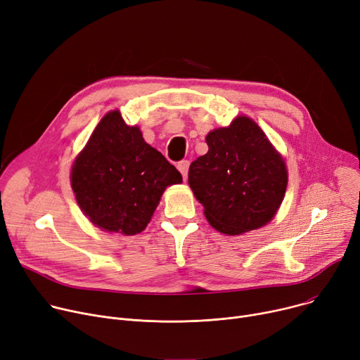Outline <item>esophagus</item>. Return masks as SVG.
<instances>
[{
    "label": "esophagus",
    "instance_id": "esophagus-1",
    "mask_svg": "<svg viewBox=\"0 0 360 360\" xmlns=\"http://www.w3.org/2000/svg\"><path fill=\"white\" fill-rule=\"evenodd\" d=\"M178 169H179V172L182 174V178H184V181H185V179H186V176H188L189 162H188V160H181V162L178 163Z\"/></svg>",
    "mask_w": 360,
    "mask_h": 360
}]
</instances>
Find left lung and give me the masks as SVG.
<instances>
[{
  "instance_id": "obj_1",
  "label": "left lung",
  "mask_w": 360,
  "mask_h": 360,
  "mask_svg": "<svg viewBox=\"0 0 360 360\" xmlns=\"http://www.w3.org/2000/svg\"><path fill=\"white\" fill-rule=\"evenodd\" d=\"M205 140L208 152L191 163L188 184L208 223L229 236L268 224L285 197L288 172L266 134L238 115Z\"/></svg>"
}]
</instances>
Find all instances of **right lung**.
Returning a JSON list of instances; mask_svg holds the SVG:
<instances>
[{
	"instance_id": "1",
	"label": "right lung",
	"mask_w": 360,
	"mask_h": 360,
	"mask_svg": "<svg viewBox=\"0 0 360 360\" xmlns=\"http://www.w3.org/2000/svg\"><path fill=\"white\" fill-rule=\"evenodd\" d=\"M174 165L127 126L118 110L105 114L72 166L70 185L89 221L133 236L146 229L166 186L181 184Z\"/></svg>"
}]
</instances>
